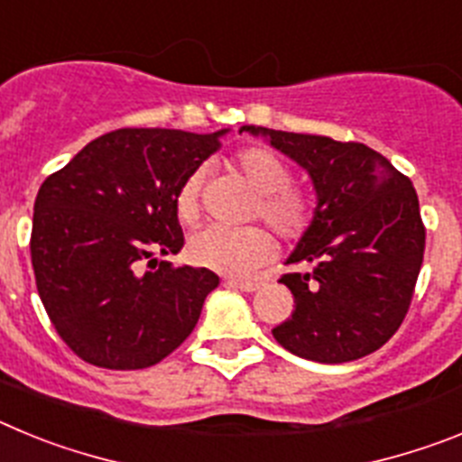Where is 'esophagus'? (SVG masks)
I'll list each match as a JSON object with an SVG mask.
<instances>
[{
  "label": "esophagus",
  "mask_w": 462,
  "mask_h": 462,
  "mask_svg": "<svg viewBox=\"0 0 462 462\" xmlns=\"http://www.w3.org/2000/svg\"><path fill=\"white\" fill-rule=\"evenodd\" d=\"M226 284H231V287L240 289V291H247V293L256 291V289L261 287V284L256 280H240V277H228Z\"/></svg>",
  "instance_id": "34e87169"
}]
</instances>
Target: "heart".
<instances>
[{
	"label": "heart",
	"instance_id": "obj_1",
	"mask_svg": "<svg viewBox=\"0 0 462 462\" xmlns=\"http://www.w3.org/2000/svg\"><path fill=\"white\" fill-rule=\"evenodd\" d=\"M231 169L259 191L254 217H261L282 238H298L310 228L314 217V199L305 189L291 185V169L277 152L261 145L243 148L231 159ZM203 173L194 171L175 194V215L185 226L196 224L201 215ZM273 238L261 226L224 228L208 226L194 234L187 245L191 263L226 275H245L266 263L273 256Z\"/></svg>",
	"mask_w": 462,
	"mask_h": 462
}]
</instances>
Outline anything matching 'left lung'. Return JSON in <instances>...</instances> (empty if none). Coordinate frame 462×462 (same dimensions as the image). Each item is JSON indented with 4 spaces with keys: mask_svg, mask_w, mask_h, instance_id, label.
Segmentation results:
<instances>
[{
    "mask_svg": "<svg viewBox=\"0 0 462 462\" xmlns=\"http://www.w3.org/2000/svg\"><path fill=\"white\" fill-rule=\"evenodd\" d=\"M308 171L317 191L310 228L282 275L296 310L273 328L308 361L346 363L377 352L405 319L423 263L426 228L407 175L363 143L245 125Z\"/></svg>",
    "mask_w": 462,
    "mask_h": 462,
    "instance_id": "8db88e82",
    "label": "left lung"
}]
</instances>
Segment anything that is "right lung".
Masks as SVG:
<instances>
[{
    "mask_svg": "<svg viewBox=\"0 0 462 462\" xmlns=\"http://www.w3.org/2000/svg\"><path fill=\"white\" fill-rule=\"evenodd\" d=\"M226 132L117 129L41 185L30 243L36 289L60 337L83 361L150 368L194 330L219 277L157 254L182 250L175 194Z\"/></svg>",
    "mask_w": 462,
    "mask_h": 462,
    "instance_id": "1",
    "label": "right lung"
}]
</instances>
